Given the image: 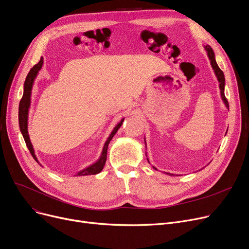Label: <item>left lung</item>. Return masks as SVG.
<instances>
[{
	"label": "left lung",
	"instance_id": "8db88e82",
	"mask_svg": "<svg viewBox=\"0 0 249 249\" xmlns=\"http://www.w3.org/2000/svg\"><path fill=\"white\" fill-rule=\"evenodd\" d=\"M204 48H205V51H207V53H208V56H209V58H210V61H211V64H212V67H213V71H214V73H215V76H217V78H218V80H219V82H220L219 85H220V89H221L222 100L224 101L226 107L229 109V103H228V101H227L226 96H225V92H224V89H225V77H224V73H223V71L220 69V67L218 66L217 62H215L214 53H213V49H212L210 46H205ZM147 160H148V159H147ZM154 169H156V168L154 167ZM156 170H157V169H156ZM167 174H168V173H167ZM169 175H171V174H169Z\"/></svg>",
	"mask_w": 249,
	"mask_h": 249
}]
</instances>
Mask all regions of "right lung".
Listing matches in <instances>:
<instances>
[{
	"label": "right lung",
	"mask_w": 249,
	"mask_h": 249,
	"mask_svg": "<svg viewBox=\"0 0 249 249\" xmlns=\"http://www.w3.org/2000/svg\"><path fill=\"white\" fill-rule=\"evenodd\" d=\"M42 63H44V59L40 58L39 62L37 64H36L34 67H32L29 71V73L27 74L25 82H24V91H23V95L22 99H21L20 103H19V113H18V118H19V127H20V131L23 135V138L25 140V143L27 145V148L29 149L31 156L34 157V159L37 161L38 160L35 155V150L34 147H32V144L30 142L29 139V135H28V130H27V119H28V109L30 106V94H31V89H32V84H34L35 78L36 77V75L38 73V71L40 70ZM124 121V119H122L121 122L119 123L115 128L114 130L112 131L111 135L109 136V138L107 139V142L104 145L103 151H102V156L100 158V160L96 161V163L92 164L91 166L85 168L84 170L80 171L77 173V176H85V175H95L99 174V173L103 170L106 160H107V145H109L110 142L112 140V138L114 137V135L116 134V132L118 131V129L121 127L122 123Z\"/></svg>",
	"instance_id": "1"
}]
</instances>
